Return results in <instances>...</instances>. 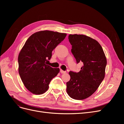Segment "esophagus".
I'll return each instance as SVG.
<instances>
[{
  "instance_id": "obj_1",
  "label": "esophagus",
  "mask_w": 124,
  "mask_h": 124,
  "mask_svg": "<svg viewBox=\"0 0 124 124\" xmlns=\"http://www.w3.org/2000/svg\"><path fill=\"white\" fill-rule=\"evenodd\" d=\"M60 72H61V73H62V74H63V73H66V72L65 71H63V70H60Z\"/></svg>"
}]
</instances>
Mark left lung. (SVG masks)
<instances>
[{
    "instance_id": "obj_1",
    "label": "left lung",
    "mask_w": 124,
    "mask_h": 124,
    "mask_svg": "<svg viewBox=\"0 0 124 124\" xmlns=\"http://www.w3.org/2000/svg\"><path fill=\"white\" fill-rule=\"evenodd\" d=\"M71 52L77 63H83L78 72L70 71L67 92L74 99L83 100L94 93L105 76L107 59L98 41L83 35H69Z\"/></svg>"
}]
</instances>
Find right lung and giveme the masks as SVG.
Masks as SVG:
<instances>
[{"instance_id":"1","label":"right lung","mask_w":124,"mask_h":124,"mask_svg":"<svg viewBox=\"0 0 124 124\" xmlns=\"http://www.w3.org/2000/svg\"><path fill=\"white\" fill-rule=\"evenodd\" d=\"M66 36L65 33L40 31L30 36L22 47L18 57V72L25 87L33 94L46 92L51 81L59 73V68H53L47 62L52 51Z\"/></svg>"}]
</instances>
